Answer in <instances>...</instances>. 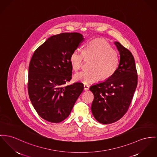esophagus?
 Masks as SVG:
<instances>
[{
  "label": "esophagus",
  "mask_w": 157,
  "mask_h": 157,
  "mask_svg": "<svg viewBox=\"0 0 157 157\" xmlns=\"http://www.w3.org/2000/svg\"><path fill=\"white\" fill-rule=\"evenodd\" d=\"M89 89V86L87 85V84H84V90H88Z\"/></svg>",
  "instance_id": "esophagus-1"
}]
</instances>
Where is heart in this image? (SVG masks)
Segmentation results:
<instances>
[{"mask_svg":"<svg viewBox=\"0 0 157 157\" xmlns=\"http://www.w3.org/2000/svg\"><path fill=\"white\" fill-rule=\"evenodd\" d=\"M85 58L92 60L89 71L75 74L74 80L84 84H90L98 80H105L115 74L120 62L118 53L102 39H94L87 43L83 52L75 50L70 58L71 65L74 71H78L82 66Z\"/></svg>","mask_w":157,"mask_h":157,"instance_id":"heart-1","label":"heart"}]
</instances>
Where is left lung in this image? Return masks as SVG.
<instances>
[{"instance_id":"8db88e82","label":"left lung","mask_w":157,"mask_h":157,"mask_svg":"<svg viewBox=\"0 0 157 157\" xmlns=\"http://www.w3.org/2000/svg\"><path fill=\"white\" fill-rule=\"evenodd\" d=\"M114 44L120 59L115 74L104 82L89 88L94 99L91 110L94 118L104 124L120 120L127 111L137 84V75L132 53L118 42Z\"/></svg>"}]
</instances>
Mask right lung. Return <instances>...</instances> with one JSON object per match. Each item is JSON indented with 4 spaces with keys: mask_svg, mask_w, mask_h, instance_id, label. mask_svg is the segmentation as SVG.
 Wrapping results in <instances>:
<instances>
[{
    "mask_svg": "<svg viewBox=\"0 0 157 157\" xmlns=\"http://www.w3.org/2000/svg\"><path fill=\"white\" fill-rule=\"evenodd\" d=\"M83 39L78 33L54 35L32 56L29 68V95L37 114L48 121L56 123L67 118L83 90L82 83L67 85L72 75L70 55Z\"/></svg>",
    "mask_w": 157,
    "mask_h": 157,
    "instance_id": "1",
    "label": "right lung"
}]
</instances>
